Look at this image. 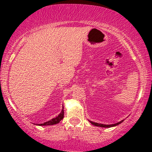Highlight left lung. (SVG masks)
Wrapping results in <instances>:
<instances>
[{"label":"left lung","instance_id":"8db88e82","mask_svg":"<svg viewBox=\"0 0 152 152\" xmlns=\"http://www.w3.org/2000/svg\"><path fill=\"white\" fill-rule=\"evenodd\" d=\"M123 121H124V120H122V121H121L118 122V123L113 124H103L96 123V122H93V121H92L89 120V122H90V123L91 124H93V125L96 126H99V127H104V128H110V127L115 126H118V124H121Z\"/></svg>","mask_w":152,"mask_h":152}]
</instances>
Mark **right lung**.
Listing matches in <instances>:
<instances>
[{
  "mask_svg": "<svg viewBox=\"0 0 152 152\" xmlns=\"http://www.w3.org/2000/svg\"><path fill=\"white\" fill-rule=\"evenodd\" d=\"M64 118V107H62V110L61 111V113L58 115L57 116H56L53 118L50 119V121H48L45 122L43 124H37L38 126H51V125H54V124H56L61 121Z\"/></svg>",
  "mask_w": 152,
  "mask_h": 152,
  "instance_id": "right-lung-1",
  "label": "right lung"
}]
</instances>
